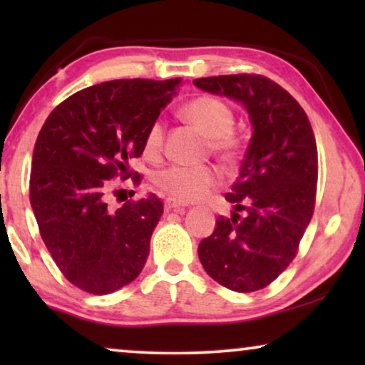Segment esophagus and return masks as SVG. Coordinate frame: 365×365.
<instances>
[{"label":"esophagus","instance_id":"34e87169","mask_svg":"<svg viewBox=\"0 0 365 365\" xmlns=\"http://www.w3.org/2000/svg\"><path fill=\"white\" fill-rule=\"evenodd\" d=\"M164 209H166V211H179V209H184V204L168 197L166 201H164Z\"/></svg>","mask_w":365,"mask_h":365}]
</instances>
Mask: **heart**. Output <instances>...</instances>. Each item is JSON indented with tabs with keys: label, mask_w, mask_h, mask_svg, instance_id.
Wrapping results in <instances>:
<instances>
[{
	"label": "heart",
	"mask_w": 365,
	"mask_h": 365,
	"mask_svg": "<svg viewBox=\"0 0 365 365\" xmlns=\"http://www.w3.org/2000/svg\"><path fill=\"white\" fill-rule=\"evenodd\" d=\"M182 116L209 138V148L224 163H236L244 151V139L234 128L232 108L221 98L201 94L182 108ZM163 119H154L144 133L143 148L149 158H158L164 149ZM221 182V173L212 166H173L156 173L154 186L179 202L199 201Z\"/></svg>",
	"instance_id": "heart-1"
}]
</instances>
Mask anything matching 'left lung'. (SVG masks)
I'll return each mask as SVG.
<instances>
[{"mask_svg":"<svg viewBox=\"0 0 365 365\" xmlns=\"http://www.w3.org/2000/svg\"><path fill=\"white\" fill-rule=\"evenodd\" d=\"M202 91L241 101L254 128L241 173L197 252L221 286L254 292L276 281L299 251L316 206L317 146L309 118L296 99L261 74L194 79ZM243 214L241 215L240 212Z\"/></svg>","mask_w":365,"mask_h":365,"instance_id":"1","label":"left lung"}]
</instances>
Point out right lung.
Listing matches in <instances>:
<instances>
[{"instance_id":"obj_1","label":"right lung","mask_w":365,"mask_h":365,"mask_svg":"<svg viewBox=\"0 0 365 365\" xmlns=\"http://www.w3.org/2000/svg\"><path fill=\"white\" fill-rule=\"evenodd\" d=\"M181 78L114 79L58 104L34 144L29 201L53 261L73 286L109 294L133 282L149 256L164 211L154 194L108 206L111 179L133 178L129 159L144 151V133L171 101Z\"/></svg>"}]
</instances>
